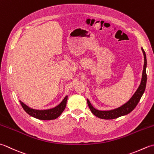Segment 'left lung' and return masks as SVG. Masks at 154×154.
Returning a JSON list of instances; mask_svg holds the SVG:
<instances>
[{"mask_svg":"<svg viewBox=\"0 0 154 154\" xmlns=\"http://www.w3.org/2000/svg\"><path fill=\"white\" fill-rule=\"evenodd\" d=\"M142 50L143 54V57H144V64H143V69L142 72V78L138 89L136 91V93L134 94V95L126 103H125L122 106L117 108L114 110H99L94 109V108L91 105L89 100L87 99V104L89 106V109L91 112L94 114V116L100 118L102 119L110 120V119H114L120 116L129 114L130 112L135 109V107L137 106V104L139 103V101L141 99L142 94L144 93L147 81V75H146V65H147V60H146V55L143 49L142 48Z\"/></svg>","mask_w":154,"mask_h":154,"instance_id":"1","label":"left lung"}]
</instances>
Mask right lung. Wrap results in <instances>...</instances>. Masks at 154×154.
<instances>
[{"instance_id": "obj_1", "label": "right lung", "mask_w": 154, "mask_h": 154, "mask_svg": "<svg viewBox=\"0 0 154 154\" xmlns=\"http://www.w3.org/2000/svg\"><path fill=\"white\" fill-rule=\"evenodd\" d=\"M67 100V96L65 97L64 98V99L61 101V103L57 106H55V108H53V109H51L42 110L32 109L31 108L26 105V104L23 103L22 102H21L20 100V104L23 109H24V110L29 114V115L40 120H50L57 119V117L61 115V113L63 112V110H65V106H66Z\"/></svg>"}]
</instances>
